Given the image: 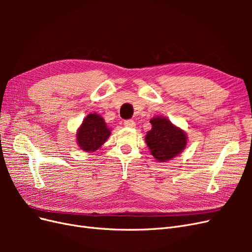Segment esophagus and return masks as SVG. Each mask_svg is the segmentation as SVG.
<instances>
[{
  "mask_svg": "<svg viewBox=\"0 0 252 252\" xmlns=\"http://www.w3.org/2000/svg\"><path fill=\"white\" fill-rule=\"evenodd\" d=\"M124 125L126 127H129V128H133L135 126V122L133 120H125Z\"/></svg>",
  "mask_w": 252,
  "mask_h": 252,
  "instance_id": "esophagus-1",
  "label": "esophagus"
}]
</instances>
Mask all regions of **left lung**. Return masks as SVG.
<instances>
[{"instance_id":"obj_1","label":"left lung","mask_w":252,"mask_h":252,"mask_svg":"<svg viewBox=\"0 0 252 252\" xmlns=\"http://www.w3.org/2000/svg\"><path fill=\"white\" fill-rule=\"evenodd\" d=\"M151 130L146 134V143L151 155L159 162L169 161L185 148L187 136L166 118H154Z\"/></svg>"}]
</instances>
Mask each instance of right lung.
Masks as SVG:
<instances>
[{"instance_id": "obj_1", "label": "right lung", "mask_w": 252, "mask_h": 252, "mask_svg": "<svg viewBox=\"0 0 252 252\" xmlns=\"http://www.w3.org/2000/svg\"><path fill=\"white\" fill-rule=\"evenodd\" d=\"M110 133L101 116L96 113H89L84 119L78 131V144L83 150L93 152L102 146L109 138Z\"/></svg>"}]
</instances>
